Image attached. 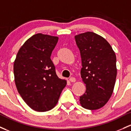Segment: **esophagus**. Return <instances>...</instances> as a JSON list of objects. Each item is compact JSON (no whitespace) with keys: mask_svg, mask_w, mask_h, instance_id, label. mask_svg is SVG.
<instances>
[{"mask_svg":"<svg viewBox=\"0 0 131 131\" xmlns=\"http://www.w3.org/2000/svg\"><path fill=\"white\" fill-rule=\"evenodd\" d=\"M69 80H70V82H75L76 81V80H75V79L74 77H70V79H69Z\"/></svg>","mask_w":131,"mask_h":131,"instance_id":"esophagus-1","label":"esophagus"}]
</instances>
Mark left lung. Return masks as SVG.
Listing matches in <instances>:
<instances>
[{
  "instance_id": "8db88e82",
  "label": "left lung",
  "mask_w": 131,
  "mask_h": 131,
  "mask_svg": "<svg viewBox=\"0 0 131 131\" xmlns=\"http://www.w3.org/2000/svg\"><path fill=\"white\" fill-rule=\"evenodd\" d=\"M75 39L81 56L80 75L86 85L80 103L85 109H100L114 90L117 75L115 52L105 38L93 32L79 34Z\"/></svg>"
}]
</instances>
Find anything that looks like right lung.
Returning <instances> with one entry per match:
<instances>
[{"label": "right lung", "mask_w": 131, "mask_h": 131, "mask_svg": "<svg viewBox=\"0 0 131 131\" xmlns=\"http://www.w3.org/2000/svg\"><path fill=\"white\" fill-rule=\"evenodd\" d=\"M58 37L38 33L19 49L14 64L19 94L31 109L48 111L55 106L67 82L59 79L51 59Z\"/></svg>", "instance_id": "right-lung-1"}]
</instances>
